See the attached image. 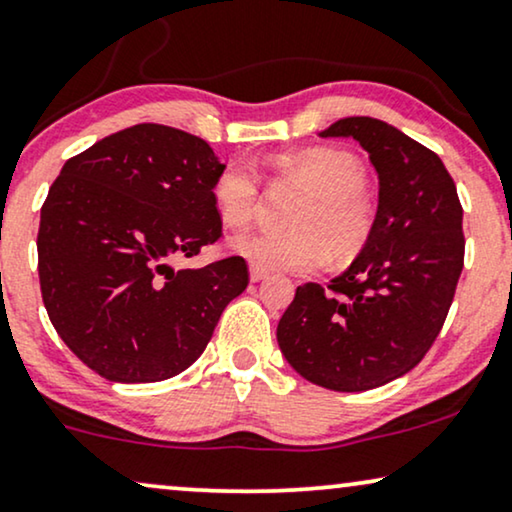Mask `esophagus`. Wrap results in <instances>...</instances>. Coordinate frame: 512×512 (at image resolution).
Returning <instances> with one entry per match:
<instances>
[{"mask_svg": "<svg viewBox=\"0 0 512 512\" xmlns=\"http://www.w3.org/2000/svg\"><path fill=\"white\" fill-rule=\"evenodd\" d=\"M262 278H267V269H260V267H250V281H252V283L262 281Z\"/></svg>", "mask_w": 512, "mask_h": 512, "instance_id": "esophagus-1", "label": "esophagus"}]
</instances>
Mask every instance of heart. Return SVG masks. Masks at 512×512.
I'll return each instance as SVG.
<instances>
[{
  "mask_svg": "<svg viewBox=\"0 0 512 512\" xmlns=\"http://www.w3.org/2000/svg\"><path fill=\"white\" fill-rule=\"evenodd\" d=\"M283 179L307 193L290 234L248 231L231 238L234 255L260 269L309 271L333 260L347 262L366 248L375 212L364 196L366 170L354 155L335 148H304L274 160ZM212 200L226 226H245L260 203V181L248 163H229L212 184Z\"/></svg>",
  "mask_w": 512,
  "mask_h": 512,
  "instance_id": "obj_1",
  "label": "heart"
}]
</instances>
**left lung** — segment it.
<instances>
[{
    "label": "left lung",
    "mask_w": 512,
    "mask_h": 512,
    "mask_svg": "<svg viewBox=\"0 0 512 512\" xmlns=\"http://www.w3.org/2000/svg\"><path fill=\"white\" fill-rule=\"evenodd\" d=\"M319 137L354 139L378 172L373 234L328 290L304 283L276 340L309 383L364 392L409 373L442 331L463 271V208L439 155L375 118Z\"/></svg>",
    "instance_id": "1"
}]
</instances>
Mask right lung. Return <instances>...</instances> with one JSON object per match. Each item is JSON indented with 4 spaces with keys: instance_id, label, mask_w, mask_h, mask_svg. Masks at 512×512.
Instances as JSON below:
<instances>
[{
    "instance_id": "right-lung-1",
    "label": "right lung",
    "mask_w": 512,
    "mask_h": 512,
    "mask_svg": "<svg viewBox=\"0 0 512 512\" xmlns=\"http://www.w3.org/2000/svg\"><path fill=\"white\" fill-rule=\"evenodd\" d=\"M208 141L134 125L70 158L42 205L37 257L61 340L111 383H158L208 347L248 288L243 257L174 269L222 236Z\"/></svg>"
}]
</instances>
